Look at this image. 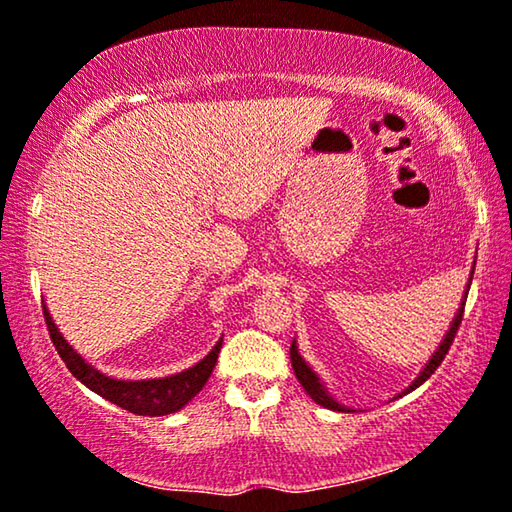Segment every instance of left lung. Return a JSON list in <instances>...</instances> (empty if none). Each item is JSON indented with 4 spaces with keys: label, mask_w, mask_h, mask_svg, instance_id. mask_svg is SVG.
<instances>
[{
    "label": "left lung",
    "mask_w": 512,
    "mask_h": 512,
    "mask_svg": "<svg viewBox=\"0 0 512 512\" xmlns=\"http://www.w3.org/2000/svg\"><path fill=\"white\" fill-rule=\"evenodd\" d=\"M473 270H475V268H473ZM473 270H471V277H468V284H466V289H464V296H461L459 310H457V314H454L452 324H450V328H447V333L443 335V340H440L438 349L431 354V359L424 363V368L419 370V375L415 377V380L410 382V387L403 389L401 394H396L394 398H401V396H405V394H410V391H415V389L419 387V384H424L426 380H429V377L433 375V370H436V368L440 366V363H443L447 349H450L452 340H454V333L459 331L461 317H464V305H466V298H468V289H471V282H473ZM291 366H293V373H296V377H298V382L303 384V389L307 391V394H310V398H312L314 403L324 405V408L335 410V412H356V410H352V408H347V405H342L340 401H335V398H333L331 394H328L326 384L319 380V375L314 373V370L310 368V363H307V361L303 359V356H300V352H298V342H296V340L291 342Z\"/></svg>",
    "instance_id": "left-lung-1"
}]
</instances>
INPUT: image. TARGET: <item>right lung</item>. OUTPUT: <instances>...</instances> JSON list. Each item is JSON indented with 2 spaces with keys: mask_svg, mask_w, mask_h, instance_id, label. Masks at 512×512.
<instances>
[{
  "mask_svg": "<svg viewBox=\"0 0 512 512\" xmlns=\"http://www.w3.org/2000/svg\"><path fill=\"white\" fill-rule=\"evenodd\" d=\"M44 317L53 345L58 349L60 359L65 361V366L69 368V373H72L81 384H86L90 391H95L97 396L107 398V401L118 405V408L144 417L172 415V412L184 408L188 401H193V398L202 391V387H205L209 377H212V370L216 366V359H219L223 345V338H219V342L209 349L205 359H200L191 368L181 370V373L153 377V380H116V377L104 375L95 366H90V363L62 338L60 328L55 326L46 305Z\"/></svg>",
  "mask_w": 512,
  "mask_h": 512,
  "instance_id": "obj_1",
  "label": "right lung"
}]
</instances>
